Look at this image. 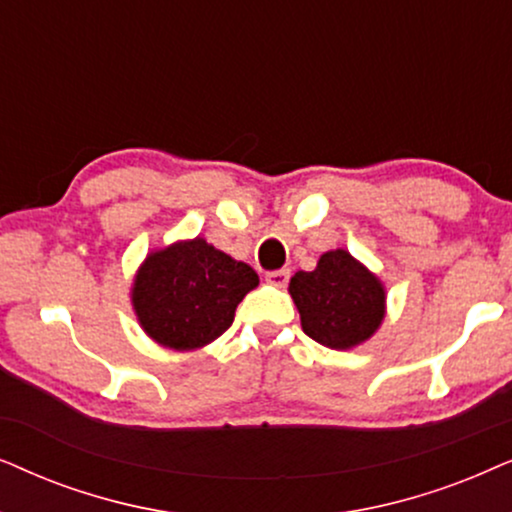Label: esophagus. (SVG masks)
Returning a JSON list of instances; mask_svg holds the SVG:
<instances>
[{"label": "esophagus", "instance_id": "1", "mask_svg": "<svg viewBox=\"0 0 512 512\" xmlns=\"http://www.w3.org/2000/svg\"><path fill=\"white\" fill-rule=\"evenodd\" d=\"M290 281V271L288 269H278V271H269L267 274V283L274 285V288H285Z\"/></svg>", "mask_w": 512, "mask_h": 512}]
</instances>
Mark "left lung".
I'll return each instance as SVG.
<instances>
[{
	"mask_svg": "<svg viewBox=\"0 0 512 512\" xmlns=\"http://www.w3.org/2000/svg\"><path fill=\"white\" fill-rule=\"evenodd\" d=\"M288 292L302 330L327 349H356L386 318L384 283L344 248L323 252L313 271H297Z\"/></svg>",
	"mask_w": 512,
	"mask_h": 512,
	"instance_id": "1",
	"label": "left lung"
}]
</instances>
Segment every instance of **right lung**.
<instances>
[{
  "label": "right lung",
  "instance_id": "right-lung-1",
  "mask_svg": "<svg viewBox=\"0 0 512 512\" xmlns=\"http://www.w3.org/2000/svg\"><path fill=\"white\" fill-rule=\"evenodd\" d=\"M257 285L252 267L196 236L147 252L133 276L131 304L152 342L196 351L229 330L236 306Z\"/></svg>",
  "mask_w": 512,
  "mask_h": 512
}]
</instances>
